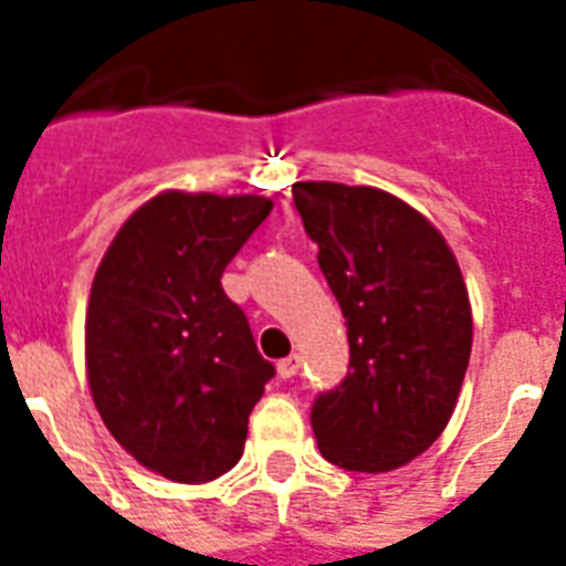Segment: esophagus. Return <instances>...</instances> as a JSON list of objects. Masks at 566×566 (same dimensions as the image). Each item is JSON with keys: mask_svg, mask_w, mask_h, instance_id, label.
Returning a JSON list of instances; mask_svg holds the SVG:
<instances>
[{"mask_svg": "<svg viewBox=\"0 0 566 566\" xmlns=\"http://www.w3.org/2000/svg\"><path fill=\"white\" fill-rule=\"evenodd\" d=\"M296 370H300V356H287V359L279 361V377L282 379L296 377Z\"/></svg>", "mask_w": 566, "mask_h": 566, "instance_id": "34e87169", "label": "esophagus"}]
</instances>
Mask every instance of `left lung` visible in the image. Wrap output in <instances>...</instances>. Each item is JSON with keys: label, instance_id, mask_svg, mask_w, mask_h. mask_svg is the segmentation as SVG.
I'll use <instances>...</instances> for the list:
<instances>
[{"label": "left lung", "instance_id": "left-lung-1", "mask_svg": "<svg viewBox=\"0 0 566 566\" xmlns=\"http://www.w3.org/2000/svg\"><path fill=\"white\" fill-rule=\"evenodd\" d=\"M305 234L340 305L350 370L317 395L312 427L329 463L391 472L446 430L472 353V308L446 237L374 187L293 184Z\"/></svg>", "mask_w": 566, "mask_h": 566}]
</instances>
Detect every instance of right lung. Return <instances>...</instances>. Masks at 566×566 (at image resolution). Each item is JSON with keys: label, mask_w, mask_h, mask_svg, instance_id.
I'll return each mask as SVG.
<instances>
[{"label": "right lung", "mask_w": 566, "mask_h": 566, "mask_svg": "<svg viewBox=\"0 0 566 566\" xmlns=\"http://www.w3.org/2000/svg\"><path fill=\"white\" fill-rule=\"evenodd\" d=\"M273 210L264 196L168 189L120 226L94 275L85 370L103 424L145 469L205 484L243 457L275 377L222 273Z\"/></svg>", "instance_id": "add662e5"}]
</instances>
